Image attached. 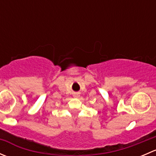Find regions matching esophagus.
<instances>
[{
  "mask_svg": "<svg viewBox=\"0 0 156 156\" xmlns=\"http://www.w3.org/2000/svg\"><path fill=\"white\" fill-rule=\"evenodd\" d=\"M79 97H80L79 94H74V97H75V98H78Z\"/></svg>",
  "mask_w": 156,
  "mask_h": 156,
  "instance_id": "34e87169",
  "label": "esophagus"
}]
</instances>
